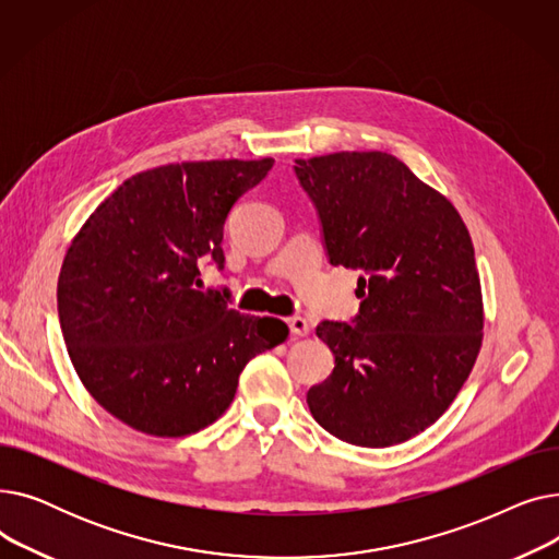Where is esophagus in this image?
Segmentation results:
<instances>
[{
	"label": "esophagus",
	"mask_w": 559,
	"mask_h": 559,
	"mask_svg": "<svg viewBox=\"0 0 559 559\" xmlns=\"http://www.w3.org/2000/svg\"><path fill=\"white\" fill-rule=\"evenodd\" d=\"M287 324H289V331H292V335H295V337L310 335V321L306 317H299V314L297 317H289Z\"/></svg>",
	"instance_id": "1"
}]
</instances>
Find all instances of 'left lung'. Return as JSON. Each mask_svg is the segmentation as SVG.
Masks as SVG:
<instances>
[{
    "mask_svg": "<svg viewBox=\"0 0 559 559\" xmlns=\"http://www.w3.org/2000/svg\"><path fill=\"white\" fill-rule=\"evenodd\" d=\"M331 264L362 270L356 326L321 321L335 369L308 390L314 421L385 449L442 417L483 346L474 242L455 205L385 152L297 160Z\"/></svg>",
    "mask_w": 559,
    "mask_h": 559,
    "instance_id": "8db88e82",
    "label": "left lung"
}]
</instances>
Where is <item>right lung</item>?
I'll use <instances>...</instances> for the list:
<instances>
[{
    "mask_svg": "<svg viewBox=\"0 0 559 559\" xmlns=\"http://www.w3.org/2000/svg\"><path fill=\"white\" fill-rule=\"evenodd\" d=\"M188 160L127 179L74 235L58 274V319L91 396L129 428L186 437L217 421L247 362L289 335L285 321L201 292L199 262L224 264V222L272 169Z\"/></svg>",
    "mask_w": 559,
    "mask_h": 559,
    "instance_id": "add662e5",
    "label": "right lung"
}]
</instances>
